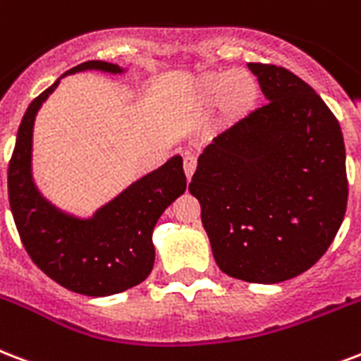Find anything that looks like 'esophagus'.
Returning <instances> with one entry per match:
<instances>
[{
    "label": "esophagus",
    "mask_w": 361,
    "mask_h": 361,
    "mask_svg": "<svg viewBox=\"0 0 361 361\" xmlns=\"http://www.w3.org/2000/svg\"><path fill=\"white\" fill-rule=\"evenodd\" d=\"M195 169H197V159H195L192 155H187L185 159H183V172H185L187 181L192 178V174H195Z\"/></svg>",
    "instance_id": "34e87169"
}]
</instances>
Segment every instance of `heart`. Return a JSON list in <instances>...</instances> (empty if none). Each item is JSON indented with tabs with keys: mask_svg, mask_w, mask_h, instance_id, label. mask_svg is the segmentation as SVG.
Segmentation results:
<instances>
[{
	"mask_svg": "<svg viewBox=\"0 0 361 361\" xmlns=\"http://www.w3.org/2000/svg\"><path fill=\"white\" fill-rule=\"evenodd\" d=\"M259 98L261 87L254 73L246 70H217L192 79L187 89L185 106L195 114H204L214 107L217 126L229 128L254 114Z\"/></svg>",
	"mask_w": 361,
	"mask_h": 361,
	"instance_id": "1",
	"label": "heart"
}]
</instances>
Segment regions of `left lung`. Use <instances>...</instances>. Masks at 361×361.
<instances>
[{
  "mask_svg": "<svg viewBox=\"0 0 361 361\" xmlns=\"http://www.w3.org/2000/svg\"><path fill=\"white\" fill-rule=\"evenodd\" d=\"M269 104L214 137L189 183L217 267L276 284L309 271L346 212L345 140L314 89L286 68L250 62Z\"/></svg>",
  "mask_w": 361,
  "mask_h": 361,
  "instance_id": "1",
  "label": "left lung"
}]
</instances>
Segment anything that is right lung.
<instances>
[{"label": "right lung", "instance_id": "add662e5", "mask_svg": "<svg viewBox=\"0 0 361 361\" xmlns=\"http://www.w3.org/2000/svg\"><path fill=\"white\" fill-rule=\"evenodd\" d=\"M89 70L111 75L126 71L104 60H89L62 77ZM60 79L27 106L18 126L7 172L11 212L27 255L49 279L81 295H114L149 276L155 263L153 229L162 212L187 187L183 159L180 155L169 159L90 217L60 210L41 195L32 174L35 115L59 87Z\"/></svg>", "mask_w": 361, "mask_h": 361}]
</instances>
